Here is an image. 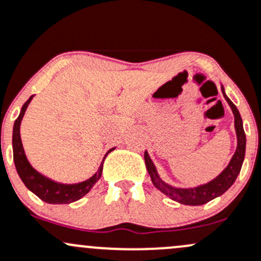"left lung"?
<instances>
[{"instance_id": "obj_1", "label": "left lung", "mask_w": 261, "mask_h": 261, "mask_svg": "<svg viewBox=\"0 0 261 261\" xmlns=\"http://www.w3.org/2000/svg\"><path fill=\"white\" fill-rule=\"evenodd\" d=\"M221 91H223L225 100L227 101L232 114H234V126L235 133H237L238 145L230 163L227 164V166L225 167L223 171H221V174H219L215 179L204 184V185L196 186V188L182 189L172 186L161 179L158 170H156V166L153 165L152 160L150 159L149 152L145 151V164H146L147 172H149L150 177H151L153 186L158 190H160L163 194H165L166 196H169L171 200L179 202V204L197 206V205H204L206 202L211 201L213 199H215V197L223 195L225 191L229 190L230 186L235 182V180H237L238 175H239L241 170V166H243L246 147V138L245 133H244L243 120H241L239 110L237 109V106L231 102V100L225 94V89L223 85H221Z\"/></svg>"}]
</instances>
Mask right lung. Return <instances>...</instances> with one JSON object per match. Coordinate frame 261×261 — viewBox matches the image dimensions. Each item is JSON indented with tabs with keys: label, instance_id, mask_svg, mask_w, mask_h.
<instances>
[{
	"label": "right lung",
	"instance_id": "add662e5",
	"mask_svg": "<svg viewBox=\"0 0 261 261\" xmlns=\"http://www.w3.org/2000/svg\"><path fill=\"white\" fill-rule=\"evenodd\" d=\"M34 98V95L23 103L22 106L20 115H18L17 120L13 125V133H12V149H13V161H15L16 170H17L18 176L21 177L22 182L24 184L30 191L35 194V195L40 197L42 201L48 202V204H70V202L77 201L81 197H84L92 189V186L100 180L101 174H102V166L103 160L106 156L109 155L115 147L110 149L106 152L105 158H103L102 163L98 166V170L92 175L90 179L82 181L77 184H62L57 182V181L50 179V177L45 176L41 172H38L34 166L30 164L27 160V156L24 153L23 145L21 141V134H20V126L21 121L24 116L27 108H29L30 102Z\"/></svg>",
	"mask_w": 261,
	"mask_h": 261
}]
</instances>
